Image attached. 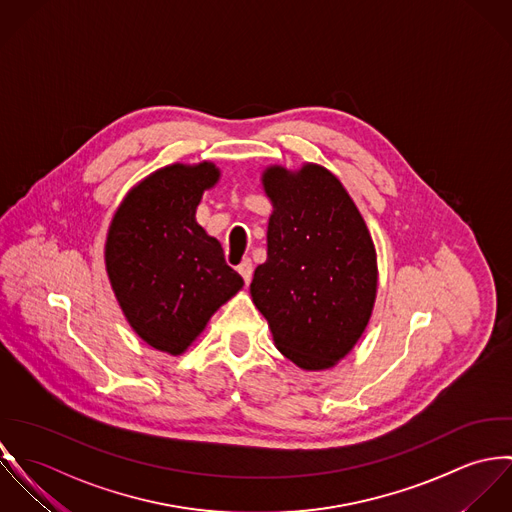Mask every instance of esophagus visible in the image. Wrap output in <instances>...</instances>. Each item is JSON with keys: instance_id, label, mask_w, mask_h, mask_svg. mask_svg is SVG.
<instances>
[{"instance_id": "esophagus-1", "label": "esophagus", "mask_w": 512, "mask_h": 512, "mask_svg": "<svg viewBox=\"0 0 512 512\" xmlns=\"http://www.w3.org/2000/svg\"><path fill=\"white\" fill-rule=\"evenodd\" d=\"M237 271H239V275L243 277V281L249 283L251 277H253V263H251V259H243V261L239 263Z\"/></svg>"}]
</instances>
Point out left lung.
<instances>
[{
    "label": "left lung",
    "instance_id": "1",
    "mask_svg": "<svg viewBox=\"0 0 512 512\" xmlns=\"http://www.w3.org/2000/svg\"><path fill=\"white\" fill-rule=\"evenodd\" d=\"M273 202L267 261L251 297L283 356L305 370L344 358L362 336L376 299L378 267L368 227L342 184L307 164L263 176Z\"/></svg>",
    "mask_w": 512,
    "mask_h": 512
}]
</instances>
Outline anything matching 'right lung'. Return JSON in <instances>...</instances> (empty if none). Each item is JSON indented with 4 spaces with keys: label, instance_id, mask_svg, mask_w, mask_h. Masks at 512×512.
Segmentation results:
<instances>
[{
    "label": "right lung",
    "instance_id": "add662e5",
    "mask_svg": "<svg viewBox=\"0 0 512 512\" xmlns=\"http://www.w3.org/2000/svg\"><path fill=\"white\" fill-rule=\"evenodd\" d=\"M217 178L209 162L154 172L126 196L106 237V271L124 316L142 340L174 356L243 287L219 241L194 219Z\"/></svg>",
    "mask_w": 512,
    "mask_h": 512
}]
</instances>
